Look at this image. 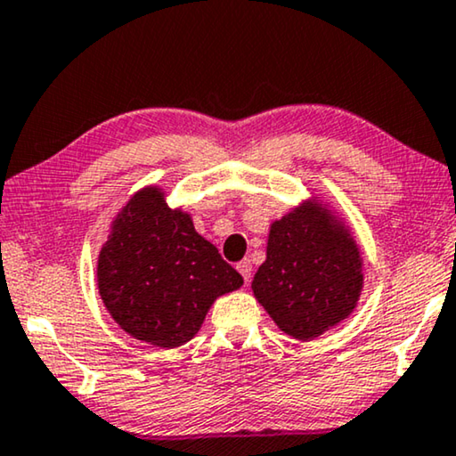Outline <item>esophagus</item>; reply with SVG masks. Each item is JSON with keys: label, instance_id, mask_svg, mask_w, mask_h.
I'll return each mask as SVG.
<instances>
[{"label": "esophagus", "instance_id": "1", "mask_svg": "<svg viewBox=\"0 0 456 456\" xmlns=\"http://www.w3.org/2000/svg\"><path fill=\"white\" fill-rule=\"evenodd\" d=\"M236 270L240 272V276H242V279H245V282L251 281V272H253V268H251L249 259H242V262L236 264Z\"/></svg>", "mask_w": 456, "mask_h": 456}]
</instances>
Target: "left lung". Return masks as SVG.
I'll return each instance as SVG.
<instances>
[{"label":"left lung","instance_id":"1","mask_svg":"<svg viewBox=\"0 0 456 456\" xmlns=\"http://www.w3.org/2000/svg\"><path fill=\"white\" fill-rule=\"evenodd\" d=\"M362 253L350 228L318 197L272 222L253 295L282 333L310 341L356 310Z\"/></svg>","mask_w":456,"mask_h":456}]
</instances>
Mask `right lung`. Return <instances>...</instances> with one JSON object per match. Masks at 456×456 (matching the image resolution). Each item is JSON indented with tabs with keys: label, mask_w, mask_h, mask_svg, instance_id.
Listing matches in <instances>:
<instances>
[{
	"label": "right lung",
	"mask_w": 456,
	"mask_h": 456,
	"mask_svg": "<svg viewBox=\"0 0 456 456\" xmlns=\"http://www.w3.org/2000/svg\"><path fill=\"white\" fill-rule=\"evenodd\" d=\"M98 293L134 339L171 350L199 333L220 295L242 285L191 214L171 209L165 191L144 186L110 224L98 256Z\"/></svg>",
	"instance_id": "add662e5"
}]
</instances>
